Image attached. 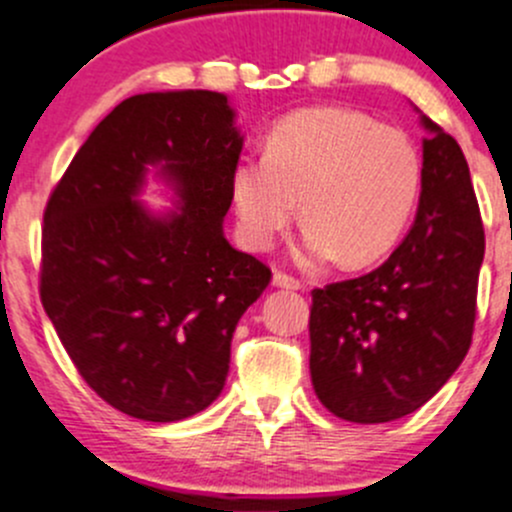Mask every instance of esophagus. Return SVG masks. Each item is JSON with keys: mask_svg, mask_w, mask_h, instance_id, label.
Returning <instances> with one entry per match:
<instances>
[{"mask_svg": "<svg viewBox=\"0 0 512 512\" xmlns=\"http://www.w3.org/2000/svg\"><path fill=\"white\" fill-rule=\"evenodd\" d=\"M272 285L280 289H302V282L285 275V272H275V275H272Z\"/></svg>", "mask_w": 512, "mask_h": 512, "instance_id": "obj_1", "label": "esophagus"}]
</instances>
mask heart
<instances>
[{
	"label": "heart",
	"instance_id": "obj_1",
	"mask_svg": "<svg viewBox=\"0 0 512 512\" xmlns=\"http://www.w3.org/2000/svg\"><path fill=\"white\" fill-rule=\"evenodd\" d=\"M421 190V158L404 131L366 113L314 106L282 118L265 156H245L230 175L237 235L267 250L297 218L307 223L299 260L364 267L384 257L409 223Z\"/></svg>",
	"mask_w": 512,
	"mask_h": 512
}]
</instances>
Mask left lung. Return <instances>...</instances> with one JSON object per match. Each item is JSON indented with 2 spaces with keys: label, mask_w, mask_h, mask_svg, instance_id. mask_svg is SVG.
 Here are the masks:
<instances>
[{
  "label": "left lung",
  "mask_w": 512,
  "mask_h": 512,
  "mask_svg": "<svg viewBox=\"0 0 512 512\" xmlns=\"http://www.w3.org/2000/svg\"><path fill=\"white\" fill-rule=\"evenodd\" d=\"M416 113L426 138L409 235L369 275L312 292V386L344 421L414 414L471 347L485 252L471 170L456 138Z\"/></svg>",
  "instance_id": "left-lung-1"
}]
</instances>
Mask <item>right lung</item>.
Segmentation results:
<instances>
[{
    "instance_id": "1",
    "label": "right lung",
    "mask_w": 512,
    "mask_h": 512,
    "mask_svg": "<svg viewBox=\"0 0 512 512\" xmlns=\"http://www.w3.org/2000/svg\"><path fill=\"white\" fill-rule=\"evenodd\" d=\"M242 143L225 94H138L98 123L51 193L41 304L86 384L123 414L170 423L208 409L232 332L270 285L223 230ZM148 177L170 209L137 200Z\"/></svg>"
}]
</instances>
